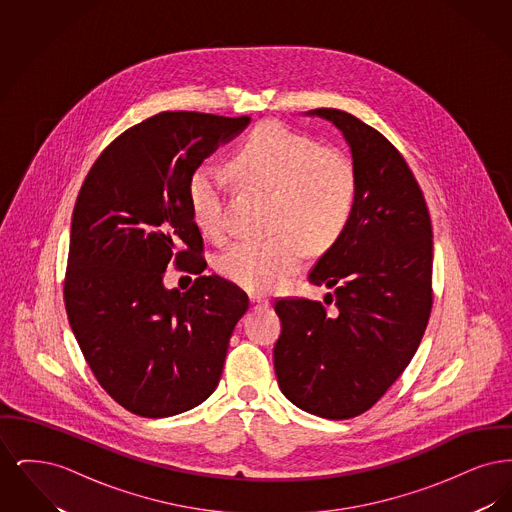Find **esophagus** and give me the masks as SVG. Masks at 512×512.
<instances>
[{"label":"esophagus","mask_w":512,"mask_h":512,"mask_svg":"<svg viewBox=\"0 0 512 512\" xmlns=\"http://www.w3.org/2000/svg\"><path fill=\"white\" fill-rule=\"evenodd\" d=\"M249 301H251V305H253L255 309H267V307H270V299L265 297V295H259V293L249 295Z\"/></svg>","instance_id":"esophagus-1"}]
</instances>
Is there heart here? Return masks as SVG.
I'll return each instance as SVG.
<instances>
[{"label":"heart","mask_w":512,"mask_h":512,"mask_svg":"<svg viewBox=\"0 0 512 512\" xmlns=\"http://www.w3.org/2000/svg\"><path fill=\"white\" fill-rule=\"evenodd\" d=\"M228 172L247 188L270 192L265 240H244L219 257L224 278L247 292L280 288L305 251L320 253L345 230L357 201V167L340 147L267 122L257 126L228 161ZM188 203L197 228L211 240L226 238L224 182L209 167L188 180Z\"/></svg>","instance_id":"1"}]
</instances>
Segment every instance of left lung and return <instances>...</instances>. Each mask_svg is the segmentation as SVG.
I'll list each match as a JSON object with an SVG mask.
<instances>
[{
  "instance_id": "1",
  "label": "left lung",
  "mask_w": 512,
  "mask_h": 512,
  "mask_svg": "<svg viewBox=\"0 0 512 512\" xmlns=\"http://www.w3.org/2000/svg\"><path fill=\"white\" fill-rule=\"evenodd\" d=\"M357 167V201L340 238L307 280L328 286L332 313L305 297L276 299L282 334L274 370L282 393L307 413H366L403 374L432 311V222L407 161L355 115L320 107Z\"/></svg>"
}]
</instances>
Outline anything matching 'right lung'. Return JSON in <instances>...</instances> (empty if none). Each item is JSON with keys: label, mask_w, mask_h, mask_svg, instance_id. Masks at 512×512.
<instances>
[{"label": "right lung", "mask_w": 512, "mask_h": 512, "mask_svg": "<svg viewBox=\"0 0 512 512\" xmlns=\"http://www.w3.org/2000/svg\"><path fill=\"white\" fill-rule=\"evenodd\" d=\"M247 124L245 115L157 113L105 147L78 192L65 309L99 386L130 413H184L219 386L249 299L236 284L203 274L188 180ZM171 264L198 274L188 293L162 286Z\"/></svg>", "instance_id": "1"}]
</instances>
